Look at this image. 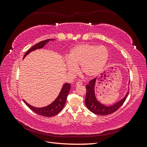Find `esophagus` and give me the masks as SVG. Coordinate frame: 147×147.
Returning <instances> with one entry per match:
<instances>
[{"instance_id": "1", "label": "esophagus", "mask_w": 147, "mask_h": 147, "mask_svg": "<svg viewBox=\"0 0 147 147\" xmlns=\"http://www.w3.org/2000/svg\"><path fill=\"white\" fill-rule=\"evenodd\" d=\"M82 84H83V83L81 81H78L76 83V85L77 86H80V85H82Z\"/></svg>"}]
</instances>
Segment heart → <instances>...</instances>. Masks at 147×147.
<instances>
[{
	"label": "heart",
	"mask_w": 147,
	"mask_h": 147,
	"mask_svg": "<svg viewBox=\"0 0 147 147\" xmlns=\"http://www.w3.org/2000/svg\"><path fill=\"white\" fill-rule=\"evenodd\" d=\"M109 51L104 46L83 43L70 50L65 62L66 68L70 74L77 72L80 66L82 73L88 77H94L103 69L108 60Z\"/></svg>",
	"instance_id": "obj_1"
}]
</instances>
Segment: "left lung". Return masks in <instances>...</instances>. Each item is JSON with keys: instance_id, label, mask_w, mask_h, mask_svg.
Listing matches in <instances>:
<instances>
[{"instance_id": "obj_1", "label": "left lung", "mask_w": 147, "mask_h": 147, "mask_svg": "<svg viewBox=\"0 0 147 147\" xmlns=\"http://www.w3.org/2000/svg\"><path fill=\"white\" fill-rule=\"evenodd\" d=\"M103 74H102L100 77L102 78L103 77ZM101 78L99 79L96 77L94 79L91 80L89 82V84L86 86V95L85 98V104L87 107V108L90 110L91 112L94 113V114L102 115V116H104V115H107L109 114L112 113L116 111L121 107L124 101L126 100L129 91L126 92V94L123 99L118 100L116 103L112 105L107 106L104 105L103 104L100 103V102L97 100L95 94V86L97 80L102 81ZM129 84V82L128 83Z\"/></svg>"}]
</instances>
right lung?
<instances>
[{
    "mask_svg": "<svg viewBox=\"0 0 147 147\" xmlns=\"http://www.w3.org/2000/svg\"><path fill=\"white\" fill-rule=\"evenodd\" d=\"M53 40L54 39H47V40H45L42 41L37 44H35V45H34L32 47H31L29 50L26 53V54L24 56L23 59L26 56L28 55L30 52L36 50L37 49L42 48L47 43H48L50 41H53ZM70 90V84L67 83H64L63 84V87L61 88V90L59 92L58 96L56 97V99L53 101L52 103L49 104L47 106L43 107H40V108L35 107H34L32 105H30V104H29L28 102H26L24 100H23L24 102V103L26 104V105L35 113H36L38 115H42V116H43V117H51L55 116L56 115L59 113L62 110V109H63L65 104L67 97Z\"/></svg>",
    "mask_w": 147,
    "mask_h": 147,
    "instance_id": "add662e5",
    "label": "right lung"
}]
</instances>
